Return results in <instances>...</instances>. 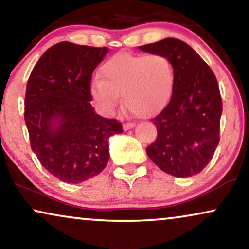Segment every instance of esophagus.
Masks as SVG:
<instances>
[{
	"label": "esophagus",
	"mask_w": 249,
	"mask_h": 249,
	"mask_svg": "<svg viewBox=\"0 0 249 249\" xmlns=\"http://www.w3.org/2000/svg\"><path fill=\"white\" fill-rule=\"evenodd\" d=\"M133 127H134L133 123H125V124H123V128H124V131L131 130V128H133Z\"/></svg>",
	"instance_id": "34e87169"
}]
</instances>
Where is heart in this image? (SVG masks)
I'll use <instances>...</instances> for the list:
<instances>
[{"instance_id":"b5f03b06","label":"heart","mask_w":249,"mask_h":249,"mask_svg":"<svg viewBox=\"0 0 249 249\" xmlns=\"http://www.w3.org/2000/svg\"><path fill=\"white\" fill-rule=\"evenodd\" d=\"M174 86V65L166 55L123 52L101 66L100 79L92 82L91 95L102 111L111 114L122 94L132 111L142 118H151L171 101Z\"/></svg>"}]
</instances>
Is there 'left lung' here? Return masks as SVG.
<instances>
[{"label": "left lung", "mask_w": 249, "mask_h": 249, "mask_svg": "<svg viewBox=\"0 0 249 249\" xmlns=\"http://www.w3.org/2000/svg\"><path fill=\"white\" fill-rule=\"evenodd\" d=\"M139 49L166 55L175 69L171 101L151 119L157 138L147 148V155L173 177L200 173L220 142L222 99L216 77L200 55L178 38H164Z\"/></svg>", "instance_id": "8db88e82"}]
</instances>
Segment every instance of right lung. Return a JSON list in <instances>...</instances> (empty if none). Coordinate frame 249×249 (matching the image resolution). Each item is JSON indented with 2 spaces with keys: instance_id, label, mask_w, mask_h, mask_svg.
<instances>
[{
  "instance_id": "add662e5",
  "label": "right lung",
  "mask_w": 249,
  "mask_h": 249,
  "mask_svg": "<svg viewBox=\"0 0 249 249\" xmlns=\"http://www.w3.org/2000/svg\"><path fill=\"white\" fill-rule=\"evenodd\" d=\"M108 48L60 42L43 53L29 76L25 122L31 147L49 173L81 183L109 160V137L122 133L116 119L95 114L91 78Z\"/></svg>"
}]
</instances>
